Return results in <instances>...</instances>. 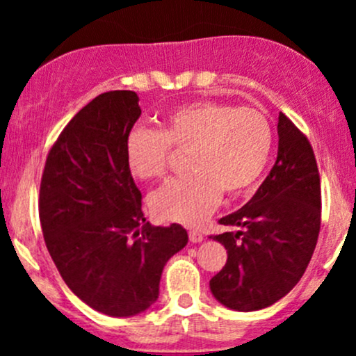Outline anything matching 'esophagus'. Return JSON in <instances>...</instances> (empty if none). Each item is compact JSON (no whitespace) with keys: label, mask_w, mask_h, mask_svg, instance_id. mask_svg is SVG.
I'll return each mask as SVG.
<instances>
[{"label":"esophagus","mask_w":356,"mask_h":356,"mask_svg":"<svg viewBox=\"0 0 356 356\" xmlns=\"http://www.w3.org/2000/svg\"><path fill=\"white\" fill-rule=\"evenodd\" d=\"M189 239H191V243H201V241L204 239V234L197 229H191L189 231Z\"/></svg>","instance_id":"esophagus-1"}]
</instances>
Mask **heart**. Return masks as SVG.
<instances>
[{"mask_svg":"<svg viewBox=\"0 0 356 356\" xmlns=\"http://www.w3.org/2000/svg\"><path fill=\"white\" fill-rule=\"evenodd\" d=\"M175 152H189L186 177L154 192L155 216L199 224L220 194L238 197L259 181L273 150V129L259 110L216 100L192 102L174 110L159 132L136 129L125 142L127 167L142 181L164 177Z\"/></svg>","mask_w":356,"mask_h":356,"instance_id":"1","label":"heart"}]
</instances>
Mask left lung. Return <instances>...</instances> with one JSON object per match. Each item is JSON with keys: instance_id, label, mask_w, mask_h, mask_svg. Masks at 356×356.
Returning <instances> with one entry per match:
<instances>
[{"instance_id": "1", "label": "left lung", "mask_w": 356, "mask_h": 356, "mask_svg": "<svg viewBox=\"0 0 356 356\" xmlns=\"http://www.w3.org/2000/svg\"><path fill=\"white\" fill-rule=\"evenodd\" d=\"M277 159L243 209L219 219L238 232L211 236L227 249L209 281L219 303L256 312L276 303L305 275L321 226V187L308 137L284 113L277 117Z\"/></svg>"}]
</instances>
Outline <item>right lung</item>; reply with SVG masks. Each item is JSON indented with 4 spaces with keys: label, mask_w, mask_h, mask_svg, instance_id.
<instances>
[{
    "label": "right lung",
    "mask_w": 356,
    "mask_h": 356,
    "mask_svg": "<svg viewBox=\"0 0 356 356\" xmlns=\"http://www.w3.org/2000/svg\"><path fill=\"white\" fill-rule=\"evenodd\" d=\"M132 90L95 97L48 150L40 184L44 244L68 288L108 316H134L159 298L162 269L187 244L181 224L152 226L127 167L140 117Z\"/></svg>",
    "instance_id": "right-lung-1"
}]
</instances>
